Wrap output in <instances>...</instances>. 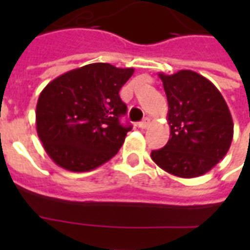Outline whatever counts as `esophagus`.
Returning a JSON list of instances; mask_svg holds the SVG:
<instances>
[{"label":"esophagus","mask_w":250,"mask_h":250,"mask_svg":"<svg viewBox=\"0 0 250 250\" xmlns=\"http://www.w3.org/2000/svg\"><path fill=\"white\" fill-rule=\"evenodd\" d=\"M149 125H150V119H149V118H145L144 121L139 123V127L143 129H145V128H148Z\"/></svg>","instance_id":"34e87169"}]
</instances>
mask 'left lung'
I'll use <instances>...</instances> for the list:
<instances>
[{"label": "left lung", "mask_w": 250, "mask_h": 250, "mask_svg": "<svg viewBox=\"0 0 250 250\" xmlns=\"http://www.w3.org/2000/svg\"><path fill=\"white\" fill-rule=\"evenodd\" d=\"M168 102L170 139L152 160L179 178H197L227 154L233 122L225 98L210 80L190 70L158 74Z\"/></svg>", "instance_id": "8db88e82"}]
</instances>
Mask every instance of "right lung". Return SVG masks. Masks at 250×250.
<instances>
[{
    "label": "right lung",
    "instance_id": "right-lung-1",
    "mask_svg": "<svg viewBox=\"0 0 250 250\" xmlns=\"http://www.w3.org/2000/svg\"><path fill=\"white\" fill-rule=\"evenodd\" d=\"M133 68L90 63L45 86L36 106V129L53 162L74 172L94 170L111 160L131 125L119 118L127 106L119 90Z\"/></svg>",
    "mask_w": 250,
    "mask_h": 250
}]
</instances>
